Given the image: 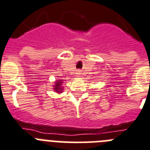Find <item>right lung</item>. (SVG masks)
Masks as SVG:
<instances>
[{
  "mask_svg": "<svg viewBox=\"0 0 150 150\" xmlns=\"http://www.w3.org/2000/svg\"><path fill=\"white\" fill-rule=\"evenodd\" d=\"M63 83V82L61 81H57L56 82V84H55V86H54V90L56 92H58V93H61V91H62V88H61V87H60V83Z\"/></svg>",
  "mask_w": 150,
  "mask_h": 150,
  "instance_id": "right-lung-1",
  "label": "right lung"
}]
</instances>
